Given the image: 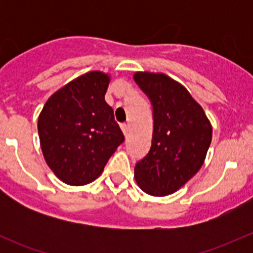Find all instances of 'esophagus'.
Listing matches in <instances>:
<instances>
[{
  "mask_svg": "<svg viewBox=\"0 0 253 253\" xmlns=\"http://www.w3.org/2000/svg\"><path fill=\"white\" fill-rule=\"evenodd\" d=\"M121 129H122V132H124L125 136H127V134H128V125L121 124Z\"/></svg>",
  "mask_w": 253,
  "mask_h": 253,
  "instance_id": "obj_1",
  "label": "esophagus"
}]
</instances>
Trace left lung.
<instances>
[{"mask_svg": "<svg viewBox=\"0 0 253 253\" xmlns=\"http://www.w3.org/2000/svg\"><path fill=\"white\" fill-rule=\"evenodd\" d=\"M153 109L149 152L137 162L134 177L144 192H176L202 167L211 141V126L187 89L163 73L133 76Z\"/></svg>", "mask_w": 253, "mask_h": 253, "instance_id": "1", "label": "left lung"}]
</instances>
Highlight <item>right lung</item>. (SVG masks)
<instances>
[{
  "instance_id": "obj_1",
  "label": "right lung",
  "mask_w": 253,
  "mask_h": 253,
  "mask_svg": "<svg viewBox=\"0 0 253 253\" xmlns=\"http://www.w3.org/2000/svg\"><path fill=\"white\" fill-rule=\"evenodd\" d=\"M109 81L99 71L76 78L48 99L38 120L45 160L67 185L95 180L125 141L105 101Z\"/></svg>"
}]
</instances>
